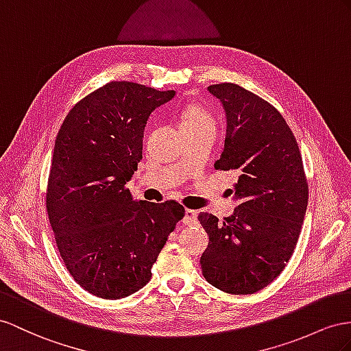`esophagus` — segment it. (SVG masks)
Returning a JSON list of instances; mask_svg holds the SVG:
<instances>
[{
  "label": "esophagus",
  "instance_id": "esophagus-1",
  "mask_svg": "<svg viewBox=\"0 0 351 351\" xmlns=\"http://www.w3.org/2000/svg\"><path fill=\"white\" fill-rule=\"evenodd\" d=\"M182 222L185 223V226H194V223L197 222V212L191 210V209H186Z\"/></svg>",
  "mask_w": 351,
  "mask_h": 351
}]
</instances>
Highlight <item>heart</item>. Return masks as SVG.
Wrapping results in <instances>:
<instances>
[{
	"label": "heart",
	"mask_w": 351,
	"mask_h": 351,
	"mask_svg": "<svg viewBox=\"0 0 351 351\" xmlns=\"http://www.w3.org/2000/svg\"><path fill=\"white\" fill-rule=\"evenodd\" d=\"M200 125H215L213 115L202 106H197V105L188 106L181 117V128L190 129V128H200Z\"/></svg>",
	"instance_id": "heart-1"
}]
</instances>
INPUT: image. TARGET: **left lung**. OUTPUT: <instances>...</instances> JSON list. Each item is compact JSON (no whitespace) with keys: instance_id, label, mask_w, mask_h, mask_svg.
Wrapping results in <instances>:
<instances>
[{"instance_id":"8db88e82","label":"left lung","mask_w":351,"mask_h":351,"mask_svg":"<svg viewBox=\"0 0 351 351\" xmlns=\"http://www.w3.org/2000/svg\"><path fill=\"white\" fill-rule=\"evenodd\" d=\"M227 117L218 170H236L237 208L219 221L202 212L209 236L200 258L206 280L232 295L258 292L283 271L298 241L308 203L298 143L282 114L232 83L208 87Z\"/></svg>"}]
</instances>
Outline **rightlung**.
<instances>
[{
	"mask_svg": "<svg viewBox=\"0 0 351 351\" xmlns=\"http://www.w3.org/2000/svg\"><path fill=\"white\" fill-rule=\"evenodd\" d=\"M175 90L111 82L68 112L53 151L46 208L71 277L104 300L145 286L170 232L185 215L175 200H133L128 184L142 160L149 114Z\"/></svg>",
	"mask_w": 351,
	"mask_h": 351,
	"instance_id": "add662e5",
	"label": "right lung"
}]
</instances>
